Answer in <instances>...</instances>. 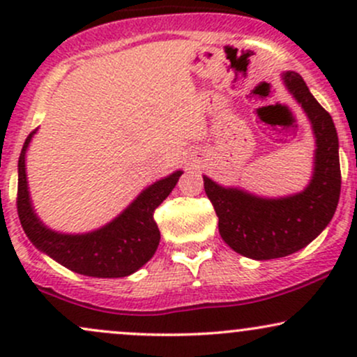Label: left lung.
Masks as SVG:
<instances>
[{
    "label": "left lung",
    "instance_id": "obj_1",
    "mask_svg": "<svg viewBox=\"0 0 357 357\" xmlns=\"http://www.w3.org/2000/svg\"><path fill=\"white\" fill-rule=\"evenodd\" d=\"M285 87L305 110L315 136L314 174L302 192L287 198H258L223 188L203 176L204 191L218 216L228 247L253 260L287 257L307 247L333 220L341 195L339 139L333 117L314 99L304 79L284 73Z\"/></svg>",
    "mask_w": 357,
    "mask_h": 357
}]
</instances>
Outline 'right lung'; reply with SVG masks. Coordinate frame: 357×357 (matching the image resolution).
<instances>
[{
	"label": "right lung",
	"mask_w": 357,
	"mask_h": 357,
	"mask_svg": "<svg viewBox=\"0 0 357 357\" xmlns=\"http://www.w3.org/2000/svg\"><path fill=\"white\" fill-rule=\"evenodd\" d=\"M33 134L31 132L26 137L20 154L16 195L20 221L31 243L63 267L87 277H127L147 264L161 240L154 211L173 191L183 171H176L167 178L151 184L116 220L99 230L85 235H63L45 227L31 208L24 154Z\"/></svg>",
	"instance_id": "right-lung-1"
}]
</instances>
